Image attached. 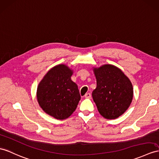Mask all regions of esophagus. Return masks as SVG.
Returning a JSON list of instances; mask_svg holds the SVG:
<instances>
[{
	"instance_id": "1",
	"label": "esophagus",
	"mask_w": 159,
	"mask_h": 159,
	"mask_svg": "<svg viewBox=\"0 0 159 159\" xmlns=\"http://www.w3.org/2000/svg\"><path fill=\"white\" fill-rule=\"evenodd\" d=\"M85 98H91V94L90 93H87V94H85Z\"/></svg>"
}]
</instances>
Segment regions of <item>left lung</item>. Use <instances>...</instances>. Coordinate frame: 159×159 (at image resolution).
Instances as JSON below:
<instances>
[{
	"label": "left lung",
	"mask_w": 159,
	"mask_h": 159,
	"mask_svg": "<svg viewBox=\"0 0 159 159\" xmlns=\"http://www.w3.org/2000/svg\"><path fill=\"white\" fill-rule=\"evenodd\" d=\"M96 88L93 100L103 117L114 119L123 115L132 101L133 86L121 69L112 65L94 68Z\"/></svg>",
	"instance_id": "left-lung-1"
}]
</instances>
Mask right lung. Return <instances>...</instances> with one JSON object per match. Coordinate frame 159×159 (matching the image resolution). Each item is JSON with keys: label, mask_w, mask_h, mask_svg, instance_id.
Listing matches in <instances>:
<instances>
[{"label": "right lung", "mask_w": 159, "mask_h": 159, "mask_svg": "<svg viewBox=\"0 0 159 159\" xmlns=\"http://www.w3.org/2000/svg\"><path fill=\"white\" fill-rule=\"evenodd\" d=\"M73 71L65 65L52 67L37 88V100L45 113L65 119L75 111L81 99L77 84L71 80Z\"/></svg>", "instance_id": "add662e5"}]
</instances>
